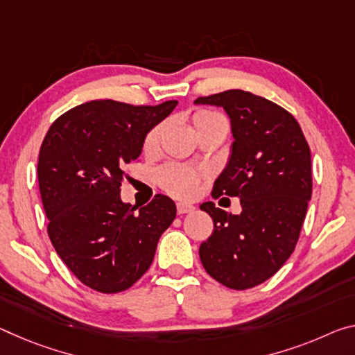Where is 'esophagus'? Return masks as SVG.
Wrapping results in <instances>:
<instances>
[{
	"mask_svg": "<svg viewBox=\"0 0 355 355\" xmlns=\"http://www.w3.org/2000/svg\"><path fill=\"white\" fill-rule=\"evenodd\" d=\"M191 211H194V207L191 204H184V202H180V204H177L178 215H184V213H191Z\"/></svg>",
	"mask_w": 355,
	"mask_h": 355,
	"instance_id": "34e87169",
	"label": "esophagus"
}]
</instances>
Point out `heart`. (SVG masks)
Returning <instances> with one entry per match:
<instances>
[{"label": "heart", "mask_w": 355, "mask_h": 355, "mask_svg": "<svg viewBox=\"0 0 355 355\" xmlns=\"http://www.w3.org/2000/svg\"><path fill=\"white\" fill-rule=\"evenodd\" d=\"M193 125L198 136L205 129L213 126H226L227 123L221 114L210 109H199L193 114ZM162 131L164 126L156 125L147 132L144 139V153L153 155L159 148ZM205 177V172L194 171V168L180 166V164H166L156 172V182L159 187L171 196L180 199H191L198 194L200 180Z\"/></svg>", "instance_id": "obj_1"}]
</instances>
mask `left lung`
I'll use <instances>...</instances> for the list:
<instances>
[{"mask_svg":"<svg viewBox=\"0 0 355 355\" xmlns=\"http://www.w3.org/2000/svg\"><path fill=\"white\" fill-rule=\"evenodd\" d=\"M198 104L221 105L235 137L227 167L213 187L240 198L232 215L205 202L213 234L200 245L207 273L229 289L245 291L272 278L291 257L311 199V153L302 128L283 107L243 89L200 96Z\"/></svg>","mask_w":355,"mask_h":355,"instance_id":"obj_1","label":"left lung"}]
</instances>
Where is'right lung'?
<instances>
[{"label":"right lung","instance_id":"obj_1","mask_svg":"<svg viewBox=\"0 0 355 355\" xmlns=\"http://www.w3.org/2000/svg\"><path fill=\"white\" fill-rule=\"evenodd\" d=\"M175 105L89 101L56 118L42 140L37 180L49 237L89 289L116 294L137 283L175 219L167 196L156 194L139 210L120 199L125 167L137 161L147 132Z\"/></svg>","mask_w":355,"mask_h":355}]
</instances>
